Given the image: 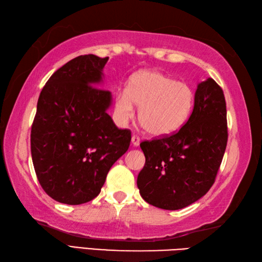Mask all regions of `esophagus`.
<instances>
[{"label": "esophagus", "instance_id": "1", "mask_svg": "<svg viewBox=\"0 0 262 262\" xmlns=\"http://www.w3.org/2000/svg\"><path fill=\"white\" fill-rule=\"evenodd\" d=\"M140 142H141L140 136H137V135H133L132 136V144H133V145L138 146V145H140Z\"/></svg>", "mask_w": 262, "mask_h": 262}]
</instances>
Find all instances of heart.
<instances>
[{
    "instance_id": "b5f03b06",
    "label": "heart",
    "mask_w": 262,
    "mask_h": 262,
    "mask_svg": "<svg viewBox=\"0 0 262 262\" xmlns=\"http://www.w3.org/2000/svg\"><path fill=\"white\" fill-rule=\"evenodd\" d=\"M140 105L138 119L154 136L171 135L186 124L193 105V92L187 83L155 70L141 71L130 77L126 91L115 99V116L126 124Z\"/></svg>"
}]
</instances>
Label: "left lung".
Instances as JSON below:
<instances>
[{
	"label": "left lung",
	"instance_id": "1",
	"mask_svg": "<svg viewBox=\"0 0 262 262\" xmlns=\"http://www.w3.org/2000/svg\"><path fill=\"white\" fill-rule=\"evenodd\" d=\"M227 136L224 93L209 77L198 84L192 113L179 130L141 143L145 165L137 187L142 198L168 210L197 202L215 182Z\"/></svg>",
	"mask_w": 262,
	"mask_h": 262
}]
</instances>
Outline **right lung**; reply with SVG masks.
Instances as JSON below:
<instances>
[{"label": "right lung", "instance_id": "add662e5", "mask_svg": "<svg viewBox=\"0 0 262 262\" xmlns=\"http://www.w3.org/2000/svg\"><path fill=\"white\" fill-rule=\"evenodd\" d=\"M108 57L81 55L49 77L31 126V157L49 197L68 205L100 193L111 166L129 147V129H119L107 109L111 93L97 88Z\"/></svg>", "mask_w": 262, "mask_h": 262}]
</instances>
